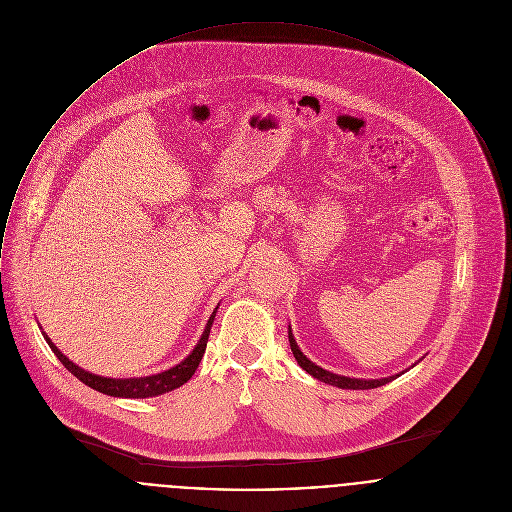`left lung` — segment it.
<instances>
[{
	"label": "left lung",
	"mask_w": 512,
	"mask_h": 512,
	"mask_svg": "<svg viewBox=\"0 0 512 512\" xmlns=\"http://www.w3.org/2000/svg\"><path fill=\"white\" fill-rule=\"evenodd\" d=\"M288 338H290L292 353H294V357H296V361L300 363L302 369H306L312 377H316V379H320V381H324V383L336 385V387H340V389H375V387H381V385H385V383H389V381H393V379L397 377V375H395V377H383V379H355V377L336 375V373H332V371L322 369L320 365H316L314 361H310V359L300 351L298 343H296L294 336H292V330L288 332Z\"/></svg>",
	"instance_id": "left-lung-1"
}]
</instances>
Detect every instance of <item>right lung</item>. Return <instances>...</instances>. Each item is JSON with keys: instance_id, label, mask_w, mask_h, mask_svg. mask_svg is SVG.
Listing matches in <instances>:
<instances>
[{"instance_id": "1", "label": "right lung", "mask_w": 512, "mask_h": 512, "mask_svg": "<svg viewBox=\"0 0 512 512\" xmlns=\"http://www.w3.org/2000/svg\"><path fill=\"white\" fill-rule=\"evenodd\" d=\"M218 310V308H216ZM216 310L212 312L206 328H204V334L200 336V341L196 343V347L192 349V353L180 361L178 365H174L167 371H161L157 375H149V377H133V379H111V377H101V375H93L85 369H81L79 365H75L73 361H69L57 347L55 343L49 340L45 334L43 338L49 343L51 351L57 355V359L79 379L83 381L85 385L93 387L95 391H101L105 395H113V397H129V399H145V397H157V395H163V393H169L172 389L184 385L196 371L202 355H204V349H206V341H208V334H210V328H212V322H214V316H216Z\"/></svg>"}]
</instances>
